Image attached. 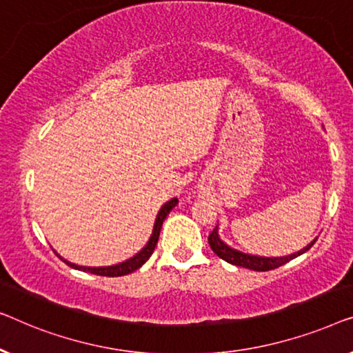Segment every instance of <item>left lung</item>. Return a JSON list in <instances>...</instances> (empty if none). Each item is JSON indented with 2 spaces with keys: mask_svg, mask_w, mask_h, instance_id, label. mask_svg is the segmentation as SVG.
Here are the masks:
<instances>
[{
  "mask_svg": "<svg viewBox=\"0 0 353 353\" xmlns=\"http://www.w3.org/2000/svg\"><path fill=\"white\" fill-rule=\"evenodd\" d=\"M208 241H210L211 250L214 251L216 254L221 257V259H224L225 262H228V264H233V265H238V267H245V269H251V270H256V272H267V270L278 269V267L285 265L286 262L296 259L297 256L304 254L305 251H309L310 248L314 246L316 238L310 243V245L302 248L301 251H297V252H294V254H290V256H283V257L252 256V254H246V252H241L238 250H233V248H230L227 245V243L221 240L219 232H217V227L210 233V236H208Z\"/></svg>",
  "mask_w": 353,
  "mask_h": 353,
  "instance_id": "left-lung-1",
  "label": "left lung"
}]
</instances>
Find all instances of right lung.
<instances>
[{"mask_svg":"<svg viewBox=\"0 0 353 353\" xmlns=\"http://www.w3.org/2000/svg\"><path fill=\"white\" fill-rule=\"evenodd\" d=\"M179 203L177 198H172V200L166 201L165 205L161 206L160 212H158L157 216V221H155V225H153V232H152V236L150 240L145 246L142 248L141 251L137 252L136 256H132L131 259H128L125 262H120V264L117 265H108V267H83V265H77V264H72V262H68L61 257V259L65 262L67 265H70L72 269H77V270H81V272H89V274H94V275H101V276H123V275H128V274H132L134 270L141 269V267L145 264L148 261V257L153 254V251H155V246L158 243V236H160V230H161V225L163 222H165L166 216L170 214L172 208H174Z\"/></svg>","mask_w":353,"mask_h":353,"instance_id":"right-lung-1","label":"right lung"}]
</instances>
